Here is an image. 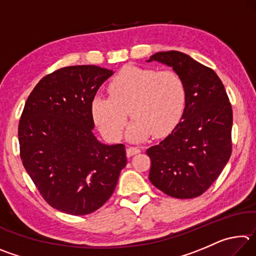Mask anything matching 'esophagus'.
<instances>
[{
	"label": "esophagus",
	"mask_w": 256,
	"mask_h": 256,
	"mask_svg": "<svg viewBox=\"0 0 256 256\" xmlns=\"http://www.w3.org/2000/svg\"><path fill=\"white\" fill-rule=\"evenodd\" d=\"M138 152H140V148H138V146H128L126 149V154L128 157H132V156L136 154Z\"/></svg>",
	"instance_id": "esophagus-1"
}]
</instances>
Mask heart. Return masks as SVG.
<instances>
[{"mask_svg": "<svg viewBox=\"0 0 256 256\" xmlns=\"http://www.w3.org/2000/svg\"><path fill=\"white\" fill-rule=\"evenodd\" d=\"M110 97L97 96L92 118L102 133L116 141L123 136L130 115L133 118L128 136L138 141L151 133L154 138L170 132L183 112L185 86L172 70L128 66L108 84Z\"/></svg>", "mask_w": 256, "mask_h": 256, "instance_id": "b5f03b06", "label": "heart"}]
</instances>
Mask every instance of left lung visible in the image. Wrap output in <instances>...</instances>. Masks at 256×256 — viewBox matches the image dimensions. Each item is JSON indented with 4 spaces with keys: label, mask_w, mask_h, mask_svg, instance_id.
<instances>
[{
    "label": "left lung",
    "mask_w": 256,
    "mask_h": 256,
    "mask_svg": "<svg viewBox=\"0 0 256 256\" xmlns=\"http://www.w3.org/2000/svg\"><path fill=\"white\" fill-rule=\"evenodd\" d=\"M172 66L185 86L180 123L160 144L150 146L149 180L176 198L200 196L222 174L232 150V110L222 80L212 68L177 50L148 60Z\"/></svg>",
    "instance_id": "1"
}]
</instances>
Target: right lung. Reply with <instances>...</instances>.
I'll return each instance as SVG.
<instances>
[{
	"label": "right lung",
	"mask_w": 256,
	"mask_h": 256,
	"mask_svg": "<svg viewBox=\"0 0 256 256\" xmlns=\"http://www.w3.org/2000/svg\"><path fill=\"white\" fill-rule=\"evenodd\" d=\"M112 74L96 66L60 68L42 78L24 104L21 162L42 198L64 214L98 210L126 166L124 144H102L92 133V102Z\"/></svg>",
	"instance_id": "obj_1"
}]
</instances>
